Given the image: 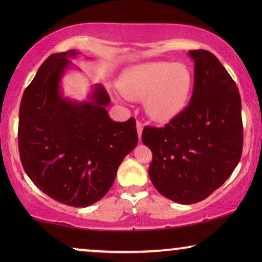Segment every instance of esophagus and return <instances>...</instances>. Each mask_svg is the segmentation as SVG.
<instances>
[{
  "label": "esophagus",
  "instance_id": "34e87169",
  "mask_svg": "<svg viewBox=\"0 0 262 262\" xmlns=\"http://www.w3.org/2000/svg\"><path fill=\"white\" fill-rule=\"evenodd\" d=\"M136 126H137V132H138V137L141 138L142 137V132H143V126H144V125H143L141 121H137V124H136Z\"/></svg>",
  "mask_w": 262,
  "mask_h": 262
}]
</instances>
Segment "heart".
Returning <instances> with one entry per match:
<instances>
[{
  "mask_svg": "<svg viewBox=\"0 0 262 262\" xmlns=\"http://www.w3.org/2000/svg\"><path fill=\"white\" fill-rule=\"evenodd\" d=\"M193 75L187 66L173 62H152L132 67L121 75L119 89L125 98L144 100V108L154 120L166 121L187 105Z\"/></svg>",
  "mask_w": 262,
  "mask_h": 262,
  "instance_id": "1",
  "label": "heart"
}]
</instances>
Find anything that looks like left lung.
Listing matches in <instances>:
<instances>
[{
  "mask_svg": "<svg viewBox=\"0 0 262 262\" xmlns=\"http://www.w3.org/2000/svg\"><path fill=\"white\" fill-rule=\"evenodd\" d=\"M194 60V87L188 106L164 127L145 126L142 142L151 150L149 178L161 194L194 204L227 181L242 155L241 96L222 63L206 50Z\"/></svg>",
  "mask_w": 262,
  "mask_h": 262,
  "instance_id": "1",
  "label": "left lung"
}]
</instances>
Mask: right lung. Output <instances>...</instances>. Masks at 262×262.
Returning a JSON list of instances; mask_svg holds the SVG:
<instances>
[{
	"mask_svg": "<svg viewBox=\"0 0 262 262\" xmlns=\"http://www.w3.org/2000/svg\"><path fill=\"white\" fill-rule=\"evenodd\" d=\"M78 51L53 53L25 89L19 112V152L33 184L57 202L87 207L112 187L124 157L138 143L135 118L108 116V93L93 87L87 101L64 98L62 78Z\"/></svg>",
	"mask_w": 262,
	"mask_h": 262,
	"instance_id": "obj_1",
	"label": "right lung"
}]
</instances>
